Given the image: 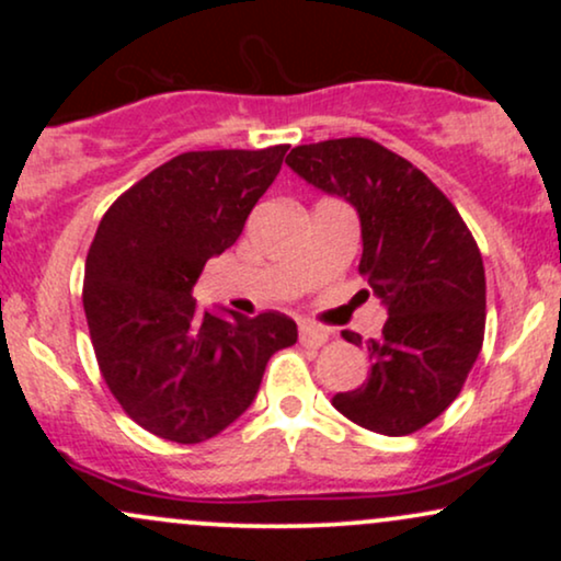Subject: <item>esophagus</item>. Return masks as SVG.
Masks as SVG:
<instances>
[{"mask_svg": "<svg viewBox=\"0 0 561 561\" xmlns=\"http://www.w3.org/2000/svg\"><path fill=\"white\" fill-rule=\"evenodd\" d=\"M327 340H330V330H324V327H319V324H308V321H302V324H300V343L302 345L319 347V345H324Z\"/></svg>", "mask_w": 561, "mask_h": 561, "instance_id": "obj_1", "label": "esophagus"}]
</instances>
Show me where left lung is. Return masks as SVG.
<instances>
[{
    "mask_svg": "<svg viewBox=\"0 0 561 561\" xmlns=\"http://www.w3.org/2000/svg\"><path fill=\"white\" fill-rule=\"evenodd\" d=\"M287 165L362 221L358 272L388 308L366 340L369 379L332 405L358 427L411 435L456 401L485 334V268L459 210L409 160L364 137L300 145ZM369 289H364L369 295ZM362 345V334L343 332Z\"/></svg>",
    "mask_w": 561,
    "mask_h": 561,
    "instance_id": "obj_1",
    "label": "left lung"
}]
</instances>
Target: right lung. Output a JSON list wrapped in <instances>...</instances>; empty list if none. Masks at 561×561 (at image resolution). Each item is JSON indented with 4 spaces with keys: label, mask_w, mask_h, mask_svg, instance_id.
<instances>
[{
    "label": "right lung",
    "mask_w": 561,
    "mask_h": 561,
    "mask_svg": "<svg viewBox=\"0 0 561 561\" xmlns=\"http://www.w3.org/2000/svg\"><path fill=\"white\" fill-rule=\"evenodd\" d=\"M287 145L184 152L102 216L83 272V311L107 388L147 433L203 443L240 420L268 358L295 345L279 311H199L203 266L237 242Z\"/></svg>",
    "instance_id": "right-lung-1"
}]
</instances>
